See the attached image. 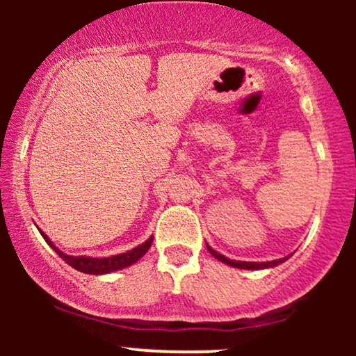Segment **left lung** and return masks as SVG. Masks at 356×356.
<instances>
[{"instance_id": "1", "label": "left lung", "mask_w": 356, "mask_h": 356, "mask_svg": "<svg viewBox=\"0 0 356 356\" xmlns=\"http://www.w3.org/2000/svg\"><path fill=\"white\" fill-rule=\"evenodd\" d=\"M207 250L211 254L216 257V259L222 261L223 264H228L232 267H238V269H248V270H259V269H267V267H275L282 264V262L289 259V256L286 257H282V259H277V261H269V262H246V261H233V259H228V257H225L223 254H220V252H217L216 250H212L211 246L207 245Z\"/></svg>"}]
</instances>
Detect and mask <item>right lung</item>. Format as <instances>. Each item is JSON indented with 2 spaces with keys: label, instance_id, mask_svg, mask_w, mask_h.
I'll return each instance as SVG.
<instances>
[{
  "label": "right lung",
  "instance_id": "right-lung-1",
  "mask_svg": "<svg viewBox=\"0 0 356 356\" xmlns=\"http://www.w3.org/2000/svg\"><path fill=\"white\" fill-rule=\"evenodd\" d=\"M40 235L43 236V240H45L48 245L56 251V254L60 256L66 264L74 267L76 270H81L84 272V274H90V275L108 274V272L124 269V267L134 264V262H138L140 257L149 251V248L154 241V238H149V240L143 243V245H139L138 248H134V250H131L128 252H123V254H116L111 257H102V259H99V257H89V256H67L53 245L51 240L45 235V233L40 232Z\"/></svg>",
  "mask_w": 356,
  "mask_h": 356
}]
</instances>
